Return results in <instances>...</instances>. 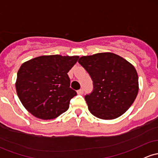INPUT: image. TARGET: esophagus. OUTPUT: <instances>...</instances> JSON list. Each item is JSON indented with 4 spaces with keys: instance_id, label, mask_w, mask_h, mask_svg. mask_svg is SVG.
<instances>
[{
    "instance_id": "1",
    "label": "esophagus",
    "mask_w": 158,
    "mask_h": 158,
    "mask_svg": "<svg viewBox=\"0 0 158 158\" xmlns=\"http://www.w3.org/2000/svg\"><path fill=\"white\" fill-rule=\"evenodd\" d=\"M83 92H84L83 89H79V90H78V91H77V94H79V95L82 94Z\"/></svg>"
}]
</instances>
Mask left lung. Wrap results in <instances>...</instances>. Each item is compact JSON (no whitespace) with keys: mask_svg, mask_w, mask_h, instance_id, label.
I'll use <instances>...</instances> for the list:
<instances>
[{"mask_svg":"<svg viewBox=\"0 0 158 158\" xmlns=\"http://www.w3.org/2000/svg\"><path fill=\"white\" fill-rule=\"evenodd\" d=\"M78 62L93 81L92 92L85 96L91 113L104 120L122 115L133 104L139 91L135 67L111 52L82 56Z\"/></svg>","mask_w":158,"mask_h":158,"instance_id":"left-lung-1","label":"left lung"}]
</instances>
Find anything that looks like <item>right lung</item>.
<instances>
[{
  "mask_svg": "<svg viewBox=\"0 0 158 158\" xmlns=\"http://www.w3.org/2000/svg\"><path fill=\"white\" fill-rule=\"evenodd\" d=\"M79 56L43 55L25 62L17 73L15 88L25 108L38 118L58 117L69 109L76 91L67 73Z\"/></svg>",
  "mask_w": 158,
  "mask_h": 158,
  "instance_id": "1",
  "label": "right lung"
}]
</instances>
